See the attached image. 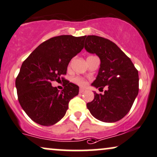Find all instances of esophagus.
I'll list each match as a JSON object with an SVG mask.
<instances>
[{"label": "esophagus", "mask_w": 157, "mask_h": 157, "mask_svg": "<svg viewBox=\"0 0 157 157\" xmlns=\"http://www.w3.org/2000/svg\"><path fill=\"white\" fill-rule=\"evenodd\" d=\"M84 92V90H83V89H80V90H79V93L80 94L83 93Z\"/></svg>", "instance_id": "obj_1"}]
</instances>
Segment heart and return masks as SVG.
Wrapping results in <instances>:
<instances>
[{
  "mask_svg": "<svg viewBox=\"0 0 157 157\" xmlns=\"http://www.w3.org/2000/svg\"><path fill=\"white\" fill-rule=\"evenodd\" d=\"M91 57H92V56H91ZM73 82H74L75 84L78 85V86H82V87H84V86H86L88 84V82L86 79H85L84 78H82V77H79V76H77V77H75V78H73Z\"/></svg>",
  "mask_w": 157,
  "mask_h": 157,
  "instance_id": "b5f03b06",
  "label": "heart"
}]
</instances>
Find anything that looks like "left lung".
<instances>
[{
    "mask_svg": "<svg viewBox=\"0 0 157 157\" xmlns=\"http://www.w3.org/2000/svg\"><path fill=\"white\" fill-rule=\"evenodd\" d=\"M85 49L96 54L100 67L92 86L106 88L104 94L94 92L86 104L91 114L104 122H115L128 113L138 94V71L131 59L117 44L97 36H85Z\"/></svg>",
    "mask_w": 157,
    "mask_h": 157,
    "instance_id": "obj_1",
    "label": "left lung"
}]
</instances>
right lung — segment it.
Returning a JSON list of instances; mask_svg holds the SVG:
<instances>
[{"label":"right lung","instance_id":"right-lung-1","mask_svg":"<svg viewBox=\"0 0 157 157\" xmlns=\"http://www.w3.org/2000/svg\"><path fill=\"white\" fill-rule=\"evenodd\" d=\"M84 39L85 36L69 35L49 38L23 62L15 81L17 96L22 109L36 123L55 124L65 116L70 100L78 95V86L69 81L61 92L52 82L66 75L71 59L84 48Z\"/></svg>","mask_w":157,"mask_h":157}]
</instances>
